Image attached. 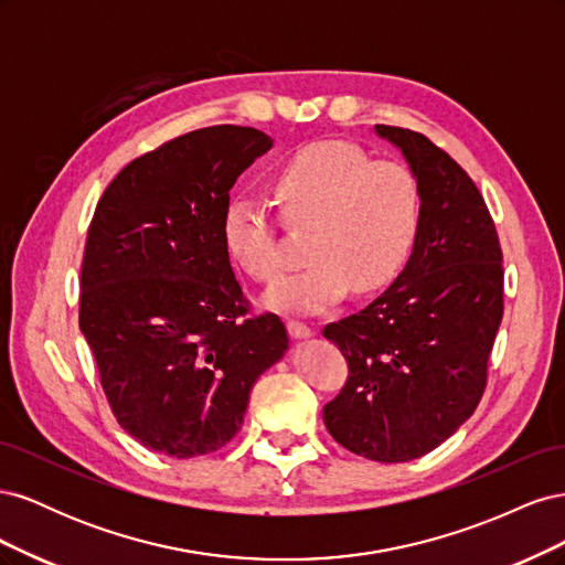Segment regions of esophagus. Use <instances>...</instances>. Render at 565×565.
Instances as JSON below:
<instances>
[{
    "label": "esophagus",
    "instance_id": "1",
    "mask_svg": "<svg viewBox=\"0 0 565 565\" xmlns=\"http://www.w3.org/2000/svg\"><path fill=\"white\" fill-rule=\"evenodd\" d=\"M287 330H289V334H292L295 339H309L313 334V330L309 328V324L299 322V320H289L287 322Z\"/></svg>",
    "mask_w": 565,
    "mask_h": 565
}]
</instances>
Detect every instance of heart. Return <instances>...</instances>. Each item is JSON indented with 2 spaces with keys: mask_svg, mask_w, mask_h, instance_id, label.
Here are the masks:
<instances>
[{
  "mask_svg": "<svg viewBox=\"0 0 565 565\" xmlns=\"http://www.w3.org/2000/svg\"><path fill=\"white\" fill-rule=\"evenodd\" d=\"M270 193L285 224L311 231V264L273 285L264 303L273 311L320 313L351 287L370 295L405 266L419 226V188L401 162L372 160L349 143L324 141L303 148L270 179ZM221 243L249 278L270 282L282 270V252L266 210L231 198L221 212Z\"/></svg>",
  "mask_w": 565,
  "mask_h": 565,
  "instance_id": "heart-1",
  "label": "heart"
}]
</instances>
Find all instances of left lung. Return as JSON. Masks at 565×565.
<instances>
[{"label":"left lung","mask_w":565,"mask_h":565,"mask_svg":"<svg viewBox=\"0 0 565 565\" xmlns=\"http://www.w3.org/2000/svg\"><path fill=\"white\" fill-rule=\"evenodd\" d=\"M417 179L419 226L401 276L322 337L349 361V380L322 407L332 438L372 461H409L438 448L481 401L502 322V249L476 183L424 134L374 127Z\"/></svg>","instance_id":"8db88e82"}]
</instances>
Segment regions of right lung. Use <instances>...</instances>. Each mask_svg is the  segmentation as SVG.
<instances>
[{
    "label": "right lung",
    "mask_w": 565,
    "mask_h": 565,
    "mask_svg": "<svg viewBox=\"0 0 565 565\" xmlns=\"http://www.w3.org/2000/svg\"><path fill=\"white\" fill-rule=\"evenodd\" d=\"M268 134L218 125L129 162L98 200L79 330L119 426L141 446L210 455L241 431L254 382L285 355V322L247 318L221 212Z\"/></svg>",
    "instance_id": "right-lung-1"
}]
</instances>
